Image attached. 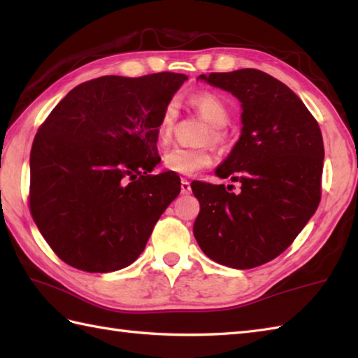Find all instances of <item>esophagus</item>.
I'll list each match as a JSON object with an SVG mask.
<instances>
[{"label": "esophagus", "instance_id": "34e87169", "mask_svg": "<svg viewBox=\"0 0 358 358\" xmlns=\"http://www.w3.org/2000/svg\"><path fill=\"white\" fill-rule=\"evenodd\" d=\"M191 183H189L187 180H181V194L183 195H187V194H191Z\"/></svg>", "mask_w": 358, "mask_h": 358}]
</instances>
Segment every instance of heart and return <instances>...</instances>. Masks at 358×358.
Here are the masks:
<instances>
[{
  "label": "heart",
  "mask_w": 358,
  "mask_h": 358,
  "mask_svg": "<svg viewBox=\"0 0 358 358\" xmlns=\"http://www.w3.org/2000/svg\"><path fill=\"white\" fill-rule=\"evenodd\" d=\"M192 108L210 124V132L206 135V140L214 143H223L226 134L223 127L229 123V109L226 103L218 95L212 92H200L191 96ZM178 117L177 101H169L159 117L157 127L158 140L167 143L172 138L175 123ZM164 167L167 171L178 175H194L200 169L210 166L212 152L209 148H173L164 154Z\"/></svg>",
  "instance_id": "b5f03b06"
}]
</instances>
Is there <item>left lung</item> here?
Wrapping results in <instances>:
<instances>
[{"mask_svg":"<svg viewBox=\"0 0 358 358\" xmlns=\"http://www.w3.org/2000/svg\"><path fill=\"white\" fill-rule=\"evenodd\" d=\"M199 80L241 103V135L215 169L217 177L241 183V191L194 181L200 201L194 235L214 262L252 269L286 250L315 214L322 196V131L300 98L262 71Z\"/></svg>","mask_w":358,"mask_h":358,"instance_id":"8db88e82","label":"left lung"}]
</instances>
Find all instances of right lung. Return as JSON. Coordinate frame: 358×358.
<instances>
[{"instance_id":"right-lung-1","label":"right lung","mask_w":358,"mask_h":358,"mask_svg":"<svg viewBox=\"0 0 358 358\" xmlns=\"http://www.w3.org/2000/svg\"><path fill=\"white\" fill-rule=\"evenodd\" d=\"M187 80L162 72L108 75L73 87L30 150V212L59 258L86 272L132 264L181 183L162 162L157 127Z\"/></svg>"}]
</instances>
